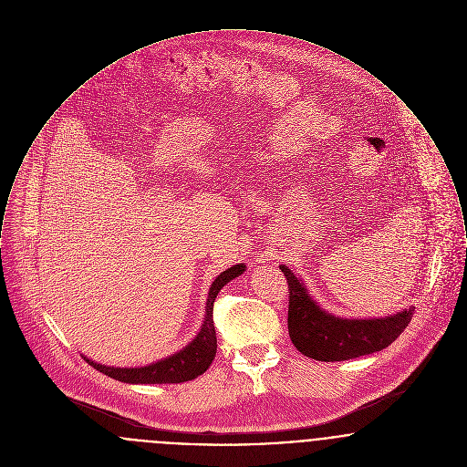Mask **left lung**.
I'll return each mask as SVG.
<instances>
[{"label": "left lung", "instance_id": "left-lung-1", "mask_svg": "<svg viewBox=\"0 0 467 467\" xmlns=\"http://www.w3.org/2000/svg\"><path fill=\"white\" fill-rule=\"evenodd\" d=\"M288 281V332L295 348L315 360L341 362L381 351L404 332L413 307L385 318H339L323 311L302 279L279 265Z\"/></svg>", "mask_w": 467, "mask_h": 467}]
</instances>
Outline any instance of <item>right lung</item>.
Wrapping results in <instances>:
<instances>
[{"label":"right lung","mask_w":467,"mask_h":467,"mask_svg":"<svg viewBox=\"0 0 467 467\" xmlns=\"http://www.w3.org/2000/svg\"><path fill=\"white\" fill-rule=\"evenodd\" d=\"M244 270V264H239V265H234V267L224 270L214 279V283L209 288L203 325H202L197 337L186 348H182L181 351L173 353L163 360L144 366V368H109V366H101V364L89 360L88 357H84V360L110 378L123 381V383H133V385H139V383L140 385L184 383V381L195 379L197 376L203 374L209 368L216 357L218 339H216V330H214V321H213V307H214L216 295L220 294V290L226 283L239 277Z\"/></svg>","instance_id":"obj_1"}]
</instances>
